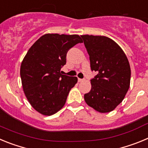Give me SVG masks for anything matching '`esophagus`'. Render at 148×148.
Here are the masks:
<instances>
[{"label": "esophagus", "mask_w": 148, "mask_h": 148, "mask_svg": "<svg viewBox=\"0 0 148 148\" xmlns=\"http://www.w3.org/2000/svg\"><path fill=\"white\" fill-rule=\"evenodd\" d=\"M78 82H83V79H82V78H78Z\"/></svg>", "instance_id": "obj_1"}]
</instances>
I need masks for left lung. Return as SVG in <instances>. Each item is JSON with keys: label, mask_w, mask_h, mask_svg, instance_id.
<instances>
[{"label": "left lung", "mask_w": 148, "mask_h": 148, "mask_svg": "<svg viewBox=\"0 0 148 148\" xmlns=\"http://www.w3.org/2000/svg\"><path fill=\"white\" fill-rule=\"evenodd\" d=\"M81 37L90 56L91 70L97 73L84 100L97 112L109 113L122 101L129 90L130 64L122 49L110 38L92 35Z\"/></svg>", "instance_id": "left-lung-1"}]
</instances>
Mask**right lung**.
<instances>
[{
	"mask_svg": "<svg viewBox=\"0 0 148 148\" xmlns=\"http://www.w3.org/2000/svg\"><path fill=\"white\" fill-rule=\"evenodd\" d=\"M83 40L78 35L48 33L38 39L21 64L23 90L32 108L44 116H52L64 106L77 77L62 75L67 51Z\"/></svg>",
	"mask_w": 148,
	"mask_h": 148,
	"instance_id": "obj_1",
	"label": "right lung"
}]
</instances>
